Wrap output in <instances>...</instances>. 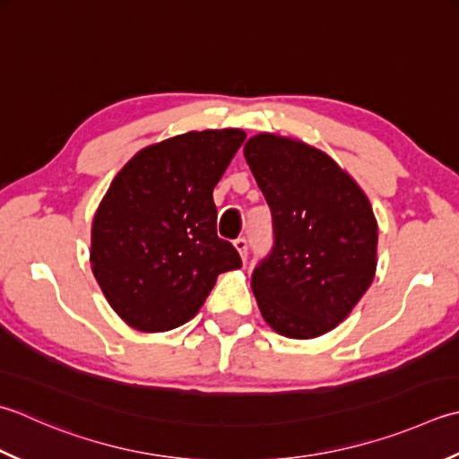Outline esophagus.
Returning a JSON list of instances; mask_svg holds the SVG:
<instances>
[{"mask_svg": "<svg viewBox=\"0 0 459 459\" xmlns=\"http://www.w3.org/2000/svg\"><path fill=\"white\" fill-rule=\"evenodd\" d=\"M235 248H237V253L240 255V258L247 260V248H248L247 238H237L235 240Z\"/></svg>", "mask_w": 459, "mask_h": 459, "instance_id": "obj_1", "label": "esophagus"}]
</instances>
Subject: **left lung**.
<instances>
[{
	"label": "left lung",
	"instance_id": "8db88e82",
	"mask_svg": "<svg viewBox=\"0 0 459 459\" xmlns=\"http://www.w3.org/2000/svg\"><path fill=\"white\" fill-rule=\"evenodd\" d=\"M274 222L273 255L253 273L260 314L296 340L334 330L370 289L378 222L366 193L325 151L258 133L245 143Z\"/></svg>",
	"mask_w": 459,
	"mask_h": 459
}]
</instances>
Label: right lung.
I'll return each mask as SVG.
<instances>
[{"mask_svg":"<svg viewBox=\"0 0 459 459\" xmlns=\"http://www.w3.org/2000/svg\"><path fill=\"white\" fill-rule=\"evenodd\" d=\"M240 129L188 131L141 149L115 175L91 224L89 263L109 307L141 332L191 320L221 273L240 268L217 237L212 191Z\"/></svg>","mask_w":459,"mask_h":459,"instance_id":"right-lung-1","label":"right lung"}]
</instances>
